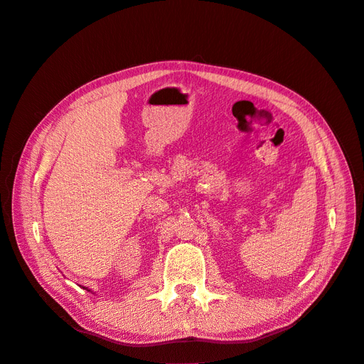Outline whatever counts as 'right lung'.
<instances>
[{"mask_svg":"<svg viewBox=\"0 0 364 364\" xmlns=\"http://www.w3.org/2000/svg\"><path fill=\"white\" fill-rule=\"evenodd\" d=\"M85 289V287H83ZM85 290H87V289H85ZM87 291H91V290H87Z\"/></svg>","mask_w":364,"mask_h":364,"instance_id":"right-lung-1","label":"right lung"}]
</instances>
